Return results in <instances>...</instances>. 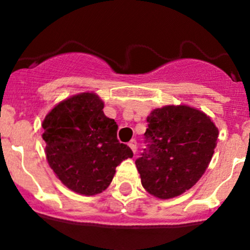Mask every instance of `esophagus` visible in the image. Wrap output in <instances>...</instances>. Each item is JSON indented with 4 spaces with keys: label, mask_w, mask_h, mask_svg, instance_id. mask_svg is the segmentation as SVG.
Returning a JSON list of instances; mask_svg holds the SVG:
<instances>
[{
    "label": "esophagus",
    "mask_w": 250,
    "mask_h": 250,
    "mask_svg": "<svg viewBox=\"0 0 250 250\" xmlns=\"http://www.w3.org/2000/svg\"><path fill=\"white\" fill-rule=\"evenodd\" d=\"M128 146H129L130 148H132L133 152H137V148H138V145H137V141L135 140H130L129 143H128Z\"/></svg>",
    "instance_id": "1"
}]
</instances>
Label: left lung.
<instances>
[{
  "mask_svg": "<svg viewBox=\"0 0 250 250\" xmlns=\"http://www.w3.org/2000/svg\"><path fill=\"white\" fill-rule=\"evenodd\" d=\"M141 157V184L161 200L176 197L201 179L213 157L219 130L209 116L188 105L151 111Z\"/></svg>",
  "mask_w": 250,
  "mask_h": 250,
  "instance_id": "1",
  "label": "left lung"
}]
</instances>
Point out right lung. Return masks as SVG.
<instances>
[{
	"instance_id": "obj_1",
	"label": "right lung",
	"mask_w": 250,
	"mask_h": 250,
	"mask_svg": "<svg viewBox=\"0 0 250 250\" xmlns=\"http://www.w3.org/2000/svg\"><path fill=\"white\" fill-rule=\"evenodd\" d=\"M103 109L95 93H81L55 105L42 122L48 165L67 188L84 196L106 190L116 167L133 157Z\"/></svg>"
}]
</instances>
